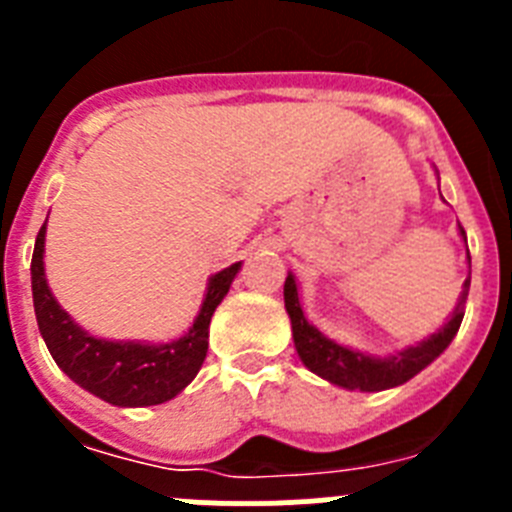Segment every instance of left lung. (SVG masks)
Instances as JSON below:
<instances>
[{
  "label": "left lung",
  "mask_w": 512,
  "mask_h": 512,
  "mask_svg": "<svg viewBox=\"0 0 512 512\" xmlns=\"http://www.w3.org/2000/svg\"><path fill=\"white\" fill-rule=\"evenodd\" d=\"M459 230L461 235H464V241H467L464 228ZM469 264H472V259H469ZM469 282H472V279L467 277L464 289H461L459 295V302H456L454 315H451L449 323L443 325L438 333L428 336L425 341L415 343V346H408L405 351H400V354L384 356V359L382 356H369L361 354V351H351V348L346 346H338L336 341L325 338L315 325L307 323L305 312H302L300 307L297 284L292 274H287V282H284V307H287L289 320H292V338H295L297 354H300L302 364H305L310 372L328 379L330 384H338L343 390L379 392L397 387V384H405L408 379H413L415 374L423 372L425 366L446 351V346L454 341L461 320H464Z\"/></svg>",
  "instance_id": "obj_1"
}]
</instances>
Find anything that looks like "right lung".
<instances>
[{"label":"right lung","instance_id":"obj_1","mask_svg":"<svg viewBox=\"0 0 512 512\" xmlns=\"http://www.w3.org/2000/svg\"><path fill=\"white\" fill-rule=\"evenodd\" d=\"M45 223L35 238L33 264V305L40 336L51 351L53 361L69 374L79 387L117 408H146L171 400L197 377L207 356V336L215 307L228 295L241 261L217 271L207 284L205 302L192 328L171 343L104 341L89 336L74 323L69 312L61 310L45 282Z\"/></svg>","mask_w":512,"mask_h":512}]
</instances>
